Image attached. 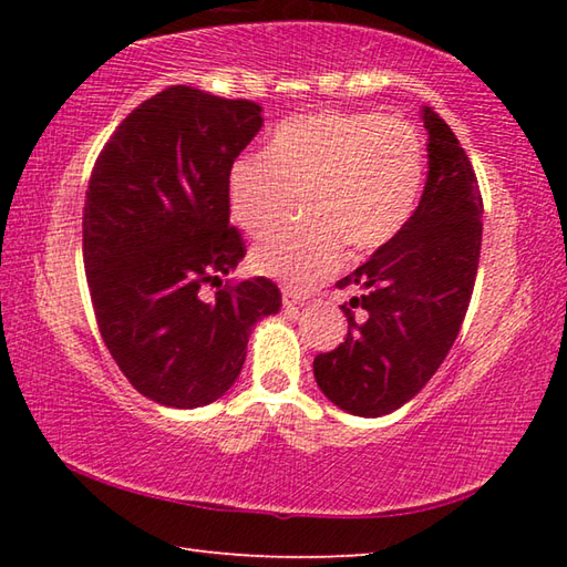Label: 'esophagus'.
<instances>
[{
  "label": "esophagus",
  "mask_w": 567,
  "mask_h": 567,
  "mask_svg": "<svg viewBox=\"0 0 567 567\" xmlns=\"http://www.w3.org/2000/svg\"><path fill=\"white\" fill-rule=\"evenodd\" d=\"M305 302V295H300L292 287H282V305L285 307H295V305H302Z\"/></svg>",
  "instance_id": "esophagus-1"
}]
</instances>
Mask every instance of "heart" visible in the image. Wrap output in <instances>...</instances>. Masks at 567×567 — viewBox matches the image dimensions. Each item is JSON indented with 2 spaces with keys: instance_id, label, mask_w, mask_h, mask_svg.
<instances>
[{
  "instance_id": "1",
  "label": "heart",
  "mask_w": 567,
  "mask_h": 567,
  "mask_svg": "<svg viewBox=\"0 0 567 567\" xmlns=\"http://www.w3.org/2000/svg\"><path fill=\"white\" fill-rule=\"evenodd\" d=\"M425 147L408 122L382 114L318 112L272 132L265 155L229 169V209L247 235L262 237L302 195L305 225L280 229L252 249V267L292 290L320 282L344 257L392 243L415 213Z\"/></svg>"
}]
</instances>
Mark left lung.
Here are the masks:
<instances>
[{
  "mask_svg": "<svg viewBox=\"0 0 567 567\" xmlns=\"http://www.w3.org/2000/svg\"><path fill=\"white\" fill-rule=\"evenodd\" d=\"M430 172L402 233L338 280L348 334L315 358V380L334 405L360 417L398 410L425 388L453 348L473 297L483 195L455 132L422 110Z\"/></svg>",
  "mask_w": 567,
  "mask_h": 567,
  "instance_id": "obj_1",
  "label": "left lung"
}]
</instances>
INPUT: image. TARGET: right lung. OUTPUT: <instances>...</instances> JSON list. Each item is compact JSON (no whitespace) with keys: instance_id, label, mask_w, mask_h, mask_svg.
I'll return each instance as SVG.
<instances>
[{"instance_id":"obj_1","label":"right lung","mask_w":567,"mask_h":567,"mask_svg":"<svg viewBox=\"0 0 567 567\" xmlns=\"http://www.w3.org/2000/svg\"><path fill=\"white\" fill-rule=\"evenodd\" d=\"M260 112L172 84L122 120L92 167L82 255L94 318L124 378L159 405L223 398L255 322L282 305L267 277L223 285L247 252L229 225V169Z\"/></svg>"}]
</instances>
